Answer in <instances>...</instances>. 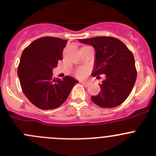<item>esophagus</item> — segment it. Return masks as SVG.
<instances>
[{
	"label": "esophagus",
	"instance_id": "34e87169",
	"mask_svg": "<svg viewBox=\"0 0 156 156\" xmlns=\"http://www.w3.org/2000/svg\"><path fill=\"white\" fill-rule=\"evenodd\" d=\"M81 83L83 84V85L85 86V87H87L88 86V82H87V81H81Z\"/></svg>",
	"mask_w": 156,
	"mask_h": 156
}]
</instances>
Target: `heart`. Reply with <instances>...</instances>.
Wrapping results in <instances>:
<instances>
[{"mask_svg": "<svg viewBox=\"0 0 156 156\" xmlns=\"http://www.w3.org/2000/svg\"><path fill=\"white\" fill-rule=\"evenodd\" d=\"M90 72V69L88 67H80L75 71V75L78 78H85L86 76L89 74Z\"/></svg>", "mask_w": 156, "mask_h": 156, "instance_id": "1", "label": "heart"}]
</instances>
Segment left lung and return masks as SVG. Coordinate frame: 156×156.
<instances>
[{
  "label": "left lung",
  "instance_id": "8db88e82",
  "mask_svg": "<svg viewBox=\"0 0 156 156\" xmlns=\"http://www.w3.org/2000/svg\"><path fill=\"white\" fill-rule=\"evenodd\" d=\"M79 41L92 45L95 49L93 76L106 75L100 84V92L91 97L92 101L102 108H114L121 105L130 95L136 79L132 52L120 40L108 36L79 39Z\"/></svg>",
  "mask_w": 156,
  "mask_h": 156
}]
</instances>
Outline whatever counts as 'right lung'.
Listing matches in <instances>:
<instances>
[{"instance_id": "add662e5", "label": "right lung", "mask_w": 156, "mask_h": 156, "mask_svg": "<svg viewBox=\"0 0 156 156\" xmlns=\"http://www.w3.org/2000/svg\"><path fill=\"white\" fill-rule=\"evenodd\" d=\"M67 41L59 37H42L31 42L22 53L17 69L22 90L41 109L60 106L78 82L68 75L62 80L53 76L52 70L62 59Z\"/></svg>"}]
</instances>
